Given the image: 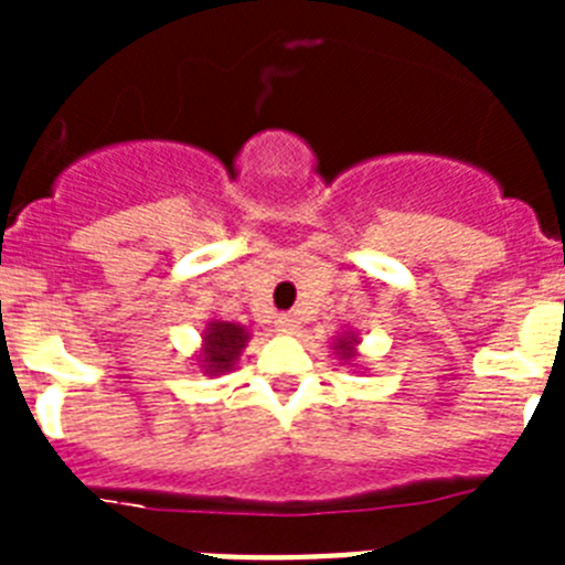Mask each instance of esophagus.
<instances>
[{"label": "esophagus", "mask_w": 565, "mask_h": 565, "mask_svg": "<svg viewBox=\"0 0 565 565\" xmlns=\"http://www.w3.org/2000/svg\"><path fill=\"white\" fill-rule=\"evenodd\" d=\"M274 328H277V333H286V337H291V333L299 331V319L291 317V313H282V317H277Z\"/></svg>", "instance_id": "1"}]
</instances>
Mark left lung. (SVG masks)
Masks as SVG:
<instances>
[{"label": "left lung", "mask_w": 565, "mask_h": 565, "mask_svg": "<svg viewBox=\"0 0 565 565\" xmlns=\"http://www.w3.org/2000/svg\"><path fill=\"white\" fill-rule=\"evenodd\" d=\"M359 342H362V339H359L356 331H344V333H339L337 339H333L331 348H333V353H337L339 362L348 364V367H359V364H356Z\"/></svg>", "instance_id": "8db88e82"}]
</instances>
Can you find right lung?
Listing matches in <instances>:
<instances>
[{
    "label": "right lung",
    "mask_w": 565,
    "mask_h": 565,
    "mask_svg": "<svg viewBox=\"0 0 565 565\" xmlns=\"http://www.w3.org/2000/svg\"><path fill=\"white\" fill-rule=\"evenodd\" d=\"M248 339H252V333L246 326L228 322V319H209L206 328L201 331V348L194 353V364L206 376H223V373L237 367Z\"/></svg>",
    "instance_id": "1"
}]
</instances>
